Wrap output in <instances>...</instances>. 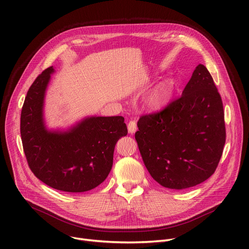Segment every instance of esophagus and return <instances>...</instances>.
Listing matches in <instances>:
<instances>
[{
  "label": "esophagus",
  "instance_id": "1",
  "mask_svg": "<svg viewBox=\"0 0 249 249\" xmlns=\"http://www.w3.org/2000/svg\"><path fill=\"white\" fill-rule=\"evenodd\" d=\"M136 130H137L136 122L134 120H130L129 123H128V131H129V133L133 134V133L136 132Z\"/></svg>",
  "mask_w": 249,
  "mask_h": 249
}]
</instances>
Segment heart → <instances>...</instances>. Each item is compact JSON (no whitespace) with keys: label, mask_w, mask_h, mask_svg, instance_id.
<instances>
[{"label":"heart","mask_w":249,"mask_h":249,"mask_svg":"<svg viewBox=\"0 0 249 249\" xmlns=\"http://www.w3.org/2000/svg\"><path fill=\"white\" fill-rule=\"evenodd\" d=\"M173 84L171 81H164L156 87L147 97L146 104L150 109H160L163 107L171 98Z\"/></svg>","instance_id":"b5f03b06"}]
</instances>
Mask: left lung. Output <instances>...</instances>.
<instances>
[{
  "instance_id": "1",
  "label": "left lung",
  "mask_w": 249,
  "mask_h": 249,
  "mask_svg": "<svg viewBox=\"0 0 249 249\" xmlns=\"http://www.w3.org/2000/svg\"><path fill=\"white\" fill-rule=\"evenodd\" d=\"M138 148L150 176L164 188L195 187L216 171L226 140L223 103L199 64L181 96L137 122Z\"/></svg>"
}]
</instances>
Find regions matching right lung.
<instances>
[{
  "instance_id": "obj_1",
  "label": "right lung",
  "mask_w": 249,
  "mask_h": 249,
  "mask_svg": "<svg viewBox=\"0 0 249 249\" xmlns=\"http://www.w3.org/2000/svg\"><path fill=\"white\" fill-rule=\"evenodd\" d=\"M52 67L33 82L25 98L20 132L28 165L37 178L58 191L82 193L108 177L117 141L128 133L122 116L89 117L69 131H48L43 120Z\"/></svg>"
}]
</instances>
